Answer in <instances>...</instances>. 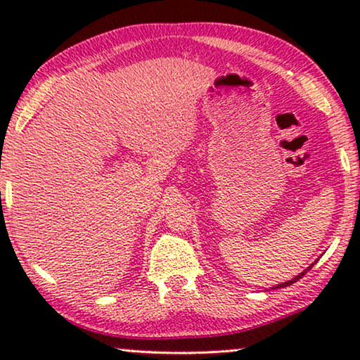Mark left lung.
Masks as SVG:
<instances>
[{"label":"left lung","instance_id":"obj_1","mask_svg":"<svg viewBox=\"0 0 360 360\" xmlns=\"http://www.w3.org/2000/svg\"><path fill=\"white\" fill-rule=\"evenodd\" d=\"M309 269H311V267H308L307 270H309ZM307 270H304V272H302V274H300V275H297V277H295V278H292V280H288V282H285V283H280L278 285V287H275V288H280V287H288V285H292L293 282H297V280H300V278H302L303 277V275L304 274H307ZM274 288V290H275Z\"/></svg>","mask_w":360,"mask_h":360}]
</instances>
